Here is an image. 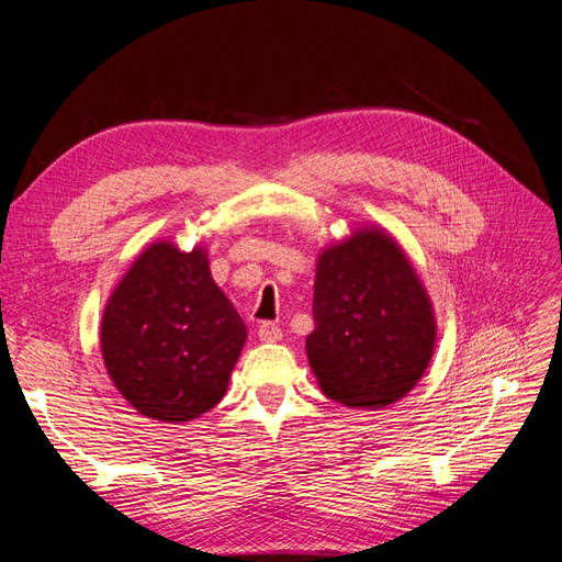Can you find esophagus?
I'll return each instance as SVG.
<instances>
[{
	"mask_svg": "<svg viewBox=\"0 0 562 562\" xmlns=\"http://www.w3.org/2000/svg\"><path fill=\"white\" fill-rule=\"evenodd\" d=\"M257 337L261 341H280L282 339V328L278 326V323H273V321H263V323H259Z\"/></svg>",
	"mask_w": 562,
	"mask_h": 562,
	"instance_id": "1",
	"label": "esophagus"
}]
</instances>
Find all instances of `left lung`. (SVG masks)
I'll return each instance as SVG.
<instances>
[{
  "label": "left lung",
  "mask_w": 562,
  "mask_h": 562,
  "mask_svg": "<svg viewBox=\"0 0 562 562\" xmlns=\"http://www.w3.org/2000/svg\"><path fill=\"white\" fill-rule=\"evenodd\" d=\"M307 358L328 398L380 409L417 385L435 348V312L387 232L367 227L321 252Z\"/></svg>",
  "instance_id": "left-lung-1"
}]
</instances>
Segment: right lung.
I'll return each mask as SVG.
<instances>
[{"label": "right lung", "mask_w": 562, "mask_h": 562, "mask_svg": "<svg viewBox=\"0 0 562 562\" xmlns=\"http://www.w3.org/2000/svg\"><path fill=\"white\" fill-rule=\"evenodd\" d=\"M248 330L216 286L204 248H145L111 293L102 358L113 385L140 415L180 424L227 390Z\"/></svg>", "instance_id": "add662e5"}]
</instances>
